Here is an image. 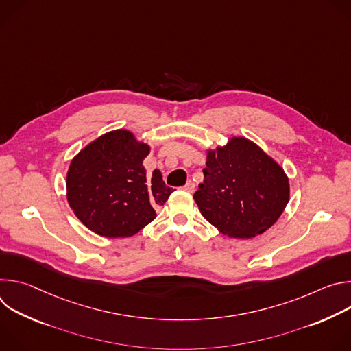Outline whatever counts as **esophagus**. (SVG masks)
<instances>
[{
  "label": "esophagus",
  "mask_w": 351,
  "mask_h": 351,
  "mask_svg": "<svg viewBox=\"0 0 351 351\" xmlns=\"http://www.w3.org/2000/svg\"><path fill=\"white\" fill-rule=\"evenodd\" d=\"M184 191H187V193H193L194 191V183H191V182H187L183 187H182Z\"/></svg>",
  "instance_id": "1"
}]
</instances>
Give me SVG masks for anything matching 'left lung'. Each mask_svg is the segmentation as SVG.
Here are the masks:
<instances>
[{
    "label": "left lung",
    "mask_w": 351,
    "mask_h": 351,
    "mask_svg": "<svg viewBox=\"0 0 351 351\" xmlns=\"http://www.w3.org/2000/svg\"><path fill=\"white\" fill-rule=\"evenodd\" d=\"M206 154L204 180L193 195L202 215L234 239H252L269 229L289 203L283 168L258 144L240 136Z\"/></svg>",
    "instance_id": "8db88e82"
}]
</instances>
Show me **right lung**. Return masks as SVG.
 I'll list each match as a JSON object with an SVG mask.
<instances>
[{
  "mask_svg": "<svg viewBox=\"0 0 351 351\" xmlns=\"http://www.w3.org/2000/svg\"><path fill=\"white\" fill-rule=\"evenodd\" d=\"M149 147L126 129L104 133L73 157L66 173V198L77 219L91 232L130 237L156 219V207L171 193L162 175H145Z\"/></svg>",
  "mask_w": 351,
  "mask_h": 351,
  "instance_id": "obj_1",
  "label": "right lung"
}]
</instances>
